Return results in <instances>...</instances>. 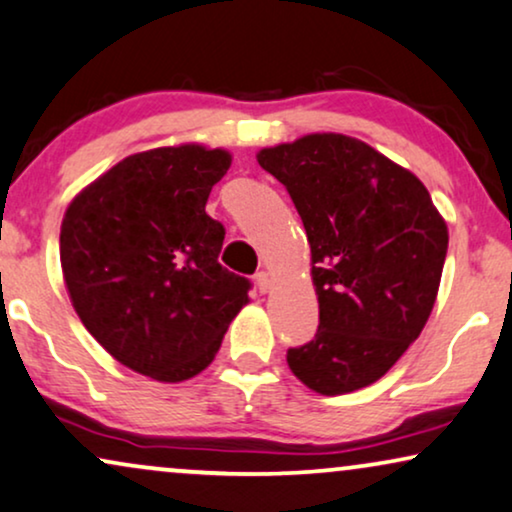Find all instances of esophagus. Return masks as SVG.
<instances>
[{
	"label": "esophagus",
	"mask_w": 512,
	"mask_h": 512,
	"mask_svg": "<svg viewBox=\"0 0 512 512\" xmlns=\"http://www.w3.org/2000/svg\"><path fill=\"white\" fill-rule=\"evenodd\" d=\"M255 283H257V290H260L262 295H267V292L271 290V276H269V271H257Z\"/></svg>",
	"instance_id": "34e87169"
}]
</instances>
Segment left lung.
Here are the masks:
<instances>
[{
  "label": "left lung",
  "instance_id": "obj_1",
  "mask_svg": "<svg viewBox=\"0 0 512 512\" xmlns=\"http://www.w3.org/2000/svg\"><path fill=\"white\" fill-rule=\"evenodd\" d=\"M311 243L320 323L288 349L292 374L342 395L384 377L431 316L447 257V224L419 177L377 149L316 133L262 149Z\"/></svg>",
  "mask_w": 512,
  "mask_h": 512
}]
</instances>
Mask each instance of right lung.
Here are the masks:
<instances>
[{"label": "right lung", "instance_id": "right-lung-1", "mask_svg": "<svg viewBox=\"0 0 512 512\" xmlns=\"http://www.w3.org/2000/svg\"><path fill=\"white\" fill-rule=\"evenodd\" d=\"M231 166L224 149L126 156L67 208L60 264L81 323L121 365L185 381L213 363L248 302V278L217 262L224 227L206 213Z\"/></svg>", "mask_w": 512, "mask_h": 512}]
</instances>
